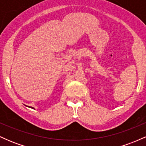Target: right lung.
Returning a JSON list of instances; mask_svg holds the SVG:
<instances>
[{"label":"right lung","instance_id":"1","mask_svg":"<svg viewBox=\"0 0 146 146\" xmlns=\"http://www.w3.org/2000/svg\"><path fill=\"white\" fill-rule=\"evenodd\" d=\"M27 107H29V108H33V109H34V108H33V107H31V106H27Z\"/></svg>","mask_w":146,"mask_h":146}]
</instances>
